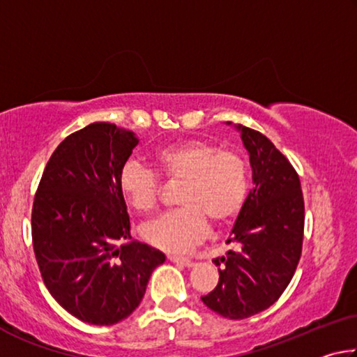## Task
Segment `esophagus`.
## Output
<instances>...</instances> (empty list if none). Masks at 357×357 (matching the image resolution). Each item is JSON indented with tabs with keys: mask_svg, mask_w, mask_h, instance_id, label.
Here are the masks:
<instances>
[{
	"mask_svg": "<svg viewBox=\"0 0 357 357\" xmlns=\"http://www.w3.org/2000/svg\"><path fill=\"white\" fill-rule=\"evenodd\" d=\"M168 259L173 263H178V264H183V266H187V268H190V266H193V261L190 258L187 257H176V255H168Z\"/></svg>",
	"mask_w": 357,
	"mask_h": 357,
	"instance_id": "34e87169",
	"label": "esophagus"
}]
</instances>
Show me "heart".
Listing matches in <instances>:
<instances>
[{"instance_id": "1", "label": "heart", "mask_w": 357, "mask_h": 357, "mask_svg": "<svg viewBox=\"0 0 357 357\" xmlns=\"http://www.w3.org/2000/svg\"><path fill=\"white\" fill-rule=\"evenodd\" d=\"M154 170L129 160L119 172V192L138 213L159 203L164 178L181 183L179 209L148 222L142 238L164 252H185L206 236L209 222L223 227L234 220L249 192V165L234 149H220L206 140H183L157 151Z\"/></svg>"}]
</instances>
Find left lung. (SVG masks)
<instances>
[{
  "mask_svg": "<svg viewBox=\"0 0 357 357\" xmlns=\"http://www.w3.org/2000/svg\"><path fill=\"white\" fill-rule=\"evenodd\" d=\"M253 172L245 198L227 243L236 250L213 259L219 283L202 301L229 319L263 312L285 291L298 268L304 239V197L294 167L258 130L238 124Z\"/></svg>",
  "mask_w": 357,
  "mask_h": 357,
  "instance_id": "8db88e82",
  "label": "left lung"
}]
</instances>
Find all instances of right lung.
<instances>
[{
    "instance_id": "obj_1",
    "label": "right lung",
    "mask_w": 357,
    "mask_h": 357,
    "mask_svg": "<svg viewBox=\"0 0 357 357\" xmlns=\"http://www.w3.org/2000/svg\"><path fill=\"white\" fill-rule=\"evenodd\" d=\"M137 137L93 123L59 143L33 203L31 236L42 280L64 310L84 323L128 318L165 255L130 241L119 172Z\"/></svg>"
}]
</instances>
